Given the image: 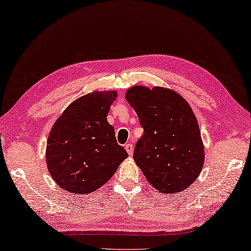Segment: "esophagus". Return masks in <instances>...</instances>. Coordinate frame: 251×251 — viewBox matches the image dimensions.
Instances as JSON below:
<instances>
[{
	"label": "esophagus",
	"instance_id": "1",
	"mask_svg": "<svg viewBox=\"0 0 251 251\" xmlns=\"http://www.w3.org/2000/svg\"><path fill=\"white\" fill-rule=\"evenodd\" d=\"M125 148H126V152L129 153L130 155H132V153H133V145L132 144H126L125 145Z\"/></svg>",
	"mask_w": 251,
	"mask_h": 251
}]
</instances>
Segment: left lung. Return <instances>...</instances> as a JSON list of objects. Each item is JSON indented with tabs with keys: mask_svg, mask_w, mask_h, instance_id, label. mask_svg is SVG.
I'll use <instances>...</instances> for the list:
<instances>
[{
	"mask_svg": "<svg viewBox=\"0 0 251 251\" xmlns=\"http://www.w3.org/2000/svg\"><path fill=\"white\" fill-rule=\"evenodd\" d=\"M144 129L134 158L150 185L162 193L185 190L204 163V147L191 107L165 88L132 87L126 94Z\"/></svg>",
	"mask_w": 251,
	"mask_h": 251,
	"instance_id": "left-lung-1",
	"label": "left lung"
}]
</instances>
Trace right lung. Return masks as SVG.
<instances>
[{
	"label": "right lung",
	"instance_id": "right-lung-1",
	"mask_svg": "<svg viewBox=\"0 0 251 251\" xmlns=\"http://www.w3.org/2000/svg\"><path fill=\"white\" fill-rule=\"evenodd\" d=\"M116 97L115 91L86 94L55 121L48 137L46 160L50 175L64 190L96 191L127 157L106 118Z\"/></svg>",
	"mask_w": 251,
	"mask_h": 251
}]
</instances>
